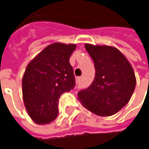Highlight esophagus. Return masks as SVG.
<instances>
[{"label":"esophagus","instance_id":"esophagus-1","mask_svg":"<svg viewBox=\"0 0 149 149\" xmlns=\"http://www.w3.org/2000/svg\"><path fill=\"white\" fill-rule=\"evenodd\" d=\"M76 81H77V84H80L81 81H82V77H77L76 78Z\"/></svg>","mask_w":149,"mask_h":149}]
</instances>
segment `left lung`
Segmentation results:
<instances>
[{
  "label": "left lung",
  "mask_w": 149,
  "mask_h": 149,
  "mask_svg": "<svg viewBox=\"0 0 149 149\" xmlns=\"http://www.w3.org/2000/svg\"><path fill=\"white\" fill-rule=\"evenodd\" d=\"M84 46L94 62L96 73L91 84L78 91V100L97 116H112L128 104L133 95L136 84L133 68L113 46Z\"/></svg>",
  "instance_id": "1"
}]
</instances>
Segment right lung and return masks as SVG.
I'll return each instance as SVG.
<instances>
[{
	"label": "right lung",
	"mask_w": 149,
	"mask_h": 149,
	"mask_svg": "<svg viewBox=\"0 0 149 149\" xmlns=\"http://www.w3.org/2000/svg\"><path fill=\"white\" fill-rule=\"evenodd\" d=\"M74 44L53 43L27 65L22 78V94L29 116L37 124L56 119L60 96L75 87L73 68L69 59Z\"/></svg>",
	"instance_id": "add662e5"
}]
</instances>
